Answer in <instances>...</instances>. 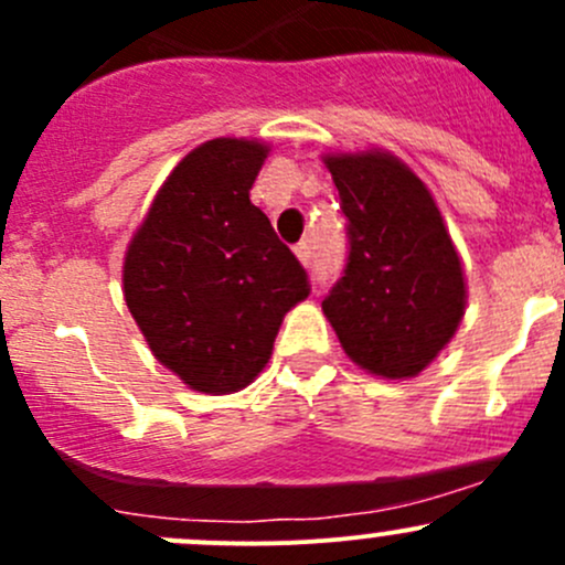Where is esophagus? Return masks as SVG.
Instances as JSON below:
<instances>
[{
    "mask_svg": "<svg viewBox=\"0 0 565 565\" xmlns=\"http://www.w3.org/2000/svg\"><path fill=\"white\" fill-rule=\"evenodd\" d=\"M295 254H298V259L303 262V265H311V243L309 241H300L298 246H295Z\"/></svg>",
    "mask_w": 565,
    "mask_h": 565,
    "instance_id": "1",
    "label": "esophagus"
}]
</instances>
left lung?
Masks as SVG:
<instances>
[{
    "instance_id": "obj_1",
    "label": "left lung",
    "mask_w": 565,
    "mask_h": 565,
    "mask_svg": "<svg viewBox=\"0 0 565 565\" xmlns=\"http://www.w3.org/2000/svg\"><path fill=\"white\" fill-rule=\"evenodd\" d=\"M347 265L322 311L347 355L377 377H415L465 315L461 262L435 199L385 152L330 156Z\"/></svg>"
}]
</instances>
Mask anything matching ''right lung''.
Returning <instances> with one entry per match:
<instances>
[{
	"instance_id": "1",
	"label": "right lung",
	"mask_w": 565,
	"mask_h": 565,
	"mask_svg": "<svg viewBox=\"0 0 565 565\" xmlns=\"http://www.w3.org/2000/svg\"><path fill=\"white\" fill-rule=\"evenodd\" d=\"M267 147L213 139L158 191L125 254V303L158 361L193 391L246 388L309 273L248 191Z\"/></svg>"
}]
</instances>
